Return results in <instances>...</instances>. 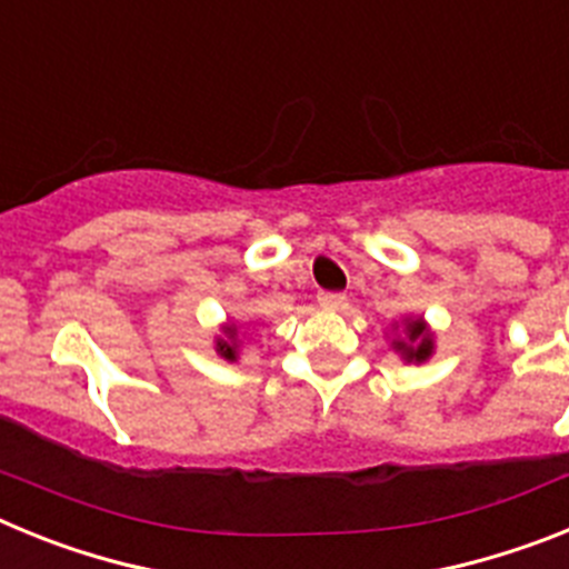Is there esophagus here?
Instances as JSON below:
<instances>
[{"instance_id":"esophagus-1","label":"esophagus","mask_w":569,"mask_h":569,"mask_svg":"<svg viewBox=\"0 0 569 569\" xmlns=\"http://www.w3.org/2000/svg\"><path fill=\"white\" fill-rule=\"evenodd\" d=\"M319 305L325 310H341L347 305L345 293H319Z\"/></svg>"}]
</instances>
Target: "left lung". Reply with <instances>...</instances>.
I'll return each mask as SVG.
<instances>
[{
  "instance_id": "obj_1",
  "label": "left lung",
  "mask_w": 569,
  "mask_h": 569,
  "mask_svg": "<svg viewBox=\"0 0 569 569\" xmlns=\"http://www.w3.org/2000/svg\"><path fill=\"white\" fill-rule=\"evenodd\" d=\"M390 347L407 361V365H425L436 353L433 330L421 316H405L401 321H393L390 328Z\"/></svg>"
}]
</instances>
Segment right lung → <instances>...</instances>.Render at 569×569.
Listing matches in <instances>:
<instances>
[{
	"mask_svg": "<svg viewBox=\"0 0 569 569\" xmlns=\"http://www.w3.org/2000/svg\"><path fill=\"white\" fill-rule=\"evenodd\" d=\"M241 328H250V325H233V321H224L219 333L213 336V350L219 359L236 361L244 350V336H241Z\"/></svg>",
	"mask_w": 569,
	"mask_h": 569,
	"instance_id": "obj_1",
	"label": "right lung"
}]
</instances>
